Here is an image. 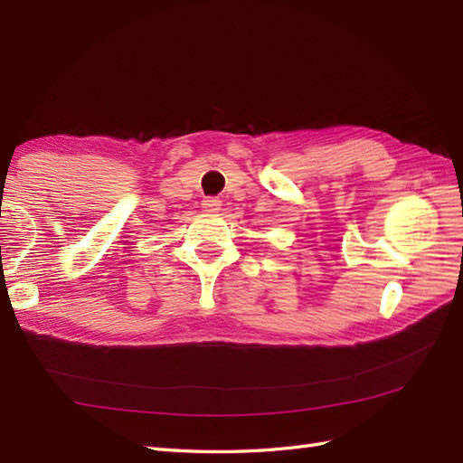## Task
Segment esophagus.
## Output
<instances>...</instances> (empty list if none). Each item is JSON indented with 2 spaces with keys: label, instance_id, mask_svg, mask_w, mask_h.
<instances>
[{
  "label": "esophagus",
  "instance_id": "1",
  "mask_svg": "<svg viewBox=\"0 0 463 463\" xmlns=\"http://www.w3.org/2000/svg\"><path fill=\"white\" fill-rule=\"evenodd\" d=\"M203 206L206 211H211V213H214V211H219V206H221V201L219 199H204L203 201Z\"/></svg>",
  "mask_w": 463,
  "mask_h": 463
}]
</instances>
